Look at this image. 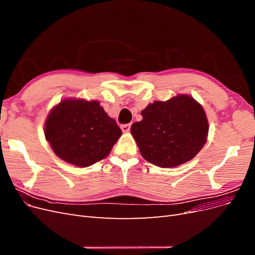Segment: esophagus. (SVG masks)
<instances>
[{
    "instance_id": "34e87169",
    "label": "esophagus",
    "mask_w": 255,
    "mask_h": 255,
    "mask_svg": "<svg viewBox=\"0 0 255 255\" xmlns=\"http://www.w3.org/2000/svg\"><path fill=\"white\" fill-rule=\"evenodd\" d=\"M121 129H122L123 133H128L129 129H130V123H128V125H122Z\"/></svg>"
}]
</instances>
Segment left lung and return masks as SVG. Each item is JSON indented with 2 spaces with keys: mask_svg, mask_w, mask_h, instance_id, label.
Instances as JSON below:
<instances>
[{
  "mask_svg": "<svg viewBox=\"0 0 255 255\" xmlns=\"http://www.w3.org/2000/svg\"><path fill=\"white\" fill-rule=\"evenodd\" d=\"M141 116L142 120L130 127V134L141 156L153 165L172 168L187 163L206 143V114L188 95L154 101L141 111Z\"/></svg>",
  "mask_w": 255,
  "mask_h": 255,
  "instance_id": "obj_1",
  "label": "left lung"
}]
</instances>
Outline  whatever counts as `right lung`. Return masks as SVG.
I'll list each match as a JSON object with an SVG mask.
<instances>
[{
	"label": "right lung",
	"mask_w": 255,
	"mask_h": 255,
	"mask_svg": "<svg viewBox=\"0 0 255 255\" xmlns=\"http://www.w3.org/2000/svg\"><path fill=\"white\" fill-rule=\"evenodd\" d=\"M121 135L117 122L96 100L64 99L44 122L45 139L54 153L82 168L105 158Z\"/></svg>",
	"instance_id": "add662e5"
}]
</instances>
